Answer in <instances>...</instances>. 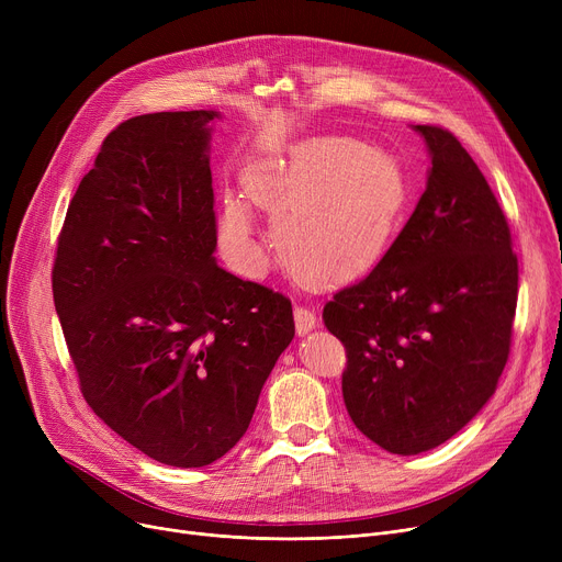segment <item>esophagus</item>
I'll return each instance as SVG.
<instances>
[{"mask_svg": "<svg viewBox=\"0 0 562 562\" xmlns=\"http://www.w3.org/2000/svg\"><path fill=\"white\" fill-rule=\"evenodd\" d=\"M293 321H296V333L299 335H307L310 330L316 328V312L305 307V305H296V310H293Z\"/></svg>", "mask_w": 562, "mask_h": 562, "instance_id": "1", "label": "esophagus"}]
</instances>
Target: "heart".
<instances>
[{
  "label": "heart",
  "mask_w": 562,
  "mask_h": 562,
  "mask_svg": "<svg viewBox=\"0 0 562 562\" xmlns=\"http://www.w3.org/2000/svg\"><path fill=\"white\" fill-rule=\"evenodd\" d=\"M244 182L248 198L276 216L273 239L282 257L321 284L369 273L390 250L407 206L398 161L346 136L305 138L252 166ZM218 239L236 273L259 278L266 271L244 200H225Z\"/></svg>",
  "instance_id": "obj_1"
}]
</instances>
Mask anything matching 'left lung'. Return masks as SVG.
I'll use <instances>...</instances> for the list:
<instances>
[{
	"label": "left lung",
	"mask_w": 562,
	"mask_h": 562,
	"mask_svg": "<svg viewBox=\"0 0 562 562\" xmlns=\"http://www.w3.org/2000/svg\"><path fill=\"white\" fill-rule=\"evenodd\" d=\"M415 132L432 164L424 195L375 269L323 307L346 348L348 415L396 456L445 445L490 401L519 280L508 221L474 159L447 130Z\"/></svg>",
	"instance_id": "1"
}]
</instances>
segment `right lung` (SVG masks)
<instances>
[{
  "label": "right lung",
  "mask_w": 562,
  "mask_h": 562,
  "mask_svg": "<svg viewBox=\"0 0 562 562\" xmlns=\"http://www.w3.org/2000/svg\"><path fill=\"white\" fill-rule=\"evenodd\" d=\"M218 111L130 117L102 143L58 236L54 307L79 387L132 447L170 467L223 458L291 344V301L216 263Z\"/></svg>",
  "instance_id": "right-lung-1"
}]
</instances>
